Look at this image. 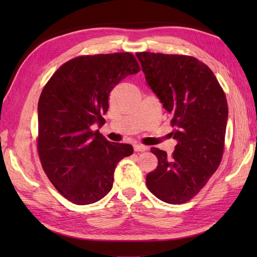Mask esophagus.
<instances>
[{"label": "esophagus", "instance_id": "esophagus-1", "mask_svg": "<svg viewBox=\"0 0 257 257\" xmlns=\"http://www.w3.org/2000/svg\"><path fill=\"white\" fill-rule=\"evenodd\" d=\"M134 149H135L136 152H143V151L148 150V147L143 146V145H135L134 146Z\"/></svg>", "mask_w": 257, "mask_h": 257}]
</instances>
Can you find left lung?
I'll use <instances>...</instances> for the list:
<instances>
[{
	"instance_id": "8db88e82",
	"label": "left lung",
	"mask_w": 257,
	"mask_h": 257,
	"mask_svg": "<svg viewBox=\"0 0 257 257\" xmlns=\"http://www.w3.org/2000/svg\"><path fill=\"white\" fill-rule=\"evenodd\" d=\"M146 80L171 114L178 141L171 157L158 148L146 184L158 199L182 204L200 192L219 168L227 122V101L212 70L187 55L137 53Z\"/></svg>"
}]
</instances>
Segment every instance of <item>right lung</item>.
Instances as JSON below:
<instances>
[{"instance_id":"add662e5","label":"right lung","mask_w":257,"mask_h":257,"mask_svg":"<svg viewBox=\"0 0 257 257\" xmlns=\"http://www.w3.org/2000/svg\"><path fill=\"white\" fill-rule=\"evenodd\" d=\"M140 70L132 53L75 57L47 81L38 100L37 151L47 178L64 198L85 205L112 188L117 163L132 145L108 141L92 130L105 123L110 91Z\"/></svg>"}]
</instances>
